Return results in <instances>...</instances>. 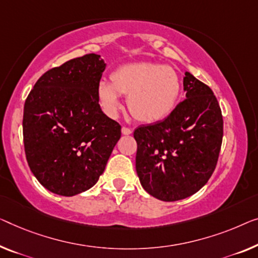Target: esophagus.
Segmentation results:
<instances>
[{
  "mask_svg": "<svg viewBox=\"0 0 258 258\" xmlns=\"http://www.w3.org/2000/svg\"><path fill=\"white\" fill-rule=\"evenodd\" d=\"M121 132H122V134H125V136H128V134L132 133V130H131L130 127H126V126H122Z\"/></svg>",
  "mask_w": 258,
  "mask_h": 258,
  "instance_id": "34e87169",
  "label": "esophagus"
}]
</instances>
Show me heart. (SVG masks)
<instances>
[{
	"mask_svg": "<svg viewBox=\"0 0 258 258\" xmlns=\"http://www.w3.org/2000/svg\"><path fill=\"white\" fill-rule=\"evenodd\" d=\"M179 94L177 73L154 62L122 64L111 74V82L102 80L97 86V98L105 114L117 116L120 95L127 96L131 114L142 122H155L169 116Z\"/></svg>",
	"mask_w": 258,
	"mask_h": 258,
	"instance_id": "heart-1",
	"label": "heart"
}]
</instances>
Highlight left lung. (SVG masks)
Masks as SVG:
<instances>
[{"label": "left lung", "mask_w": 258, "mask_h": 258, "mask_svg": "<svg viewBox=\"0 0 258 258\" xmlns=\"http://www.w3.org/2000/svg\"><path fill=\"white\" fill-rule=\"evenodd\" d=\"M186 98L167 118L134 131L136 168L144 189L160 201L190 197L217 167L224 119L212 89L190 73L183 80Z\"/></svg>", "instance_id": "8db88e82"}]
</instances>
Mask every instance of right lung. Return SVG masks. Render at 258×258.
Masks as SVG:
<instances>
[{"label":"right lung","instance_id":"right-lung-1","mask_svg":"<svg viewBox=\"0 0 258 258\" xmlns=\"http://www.w3.org/2000/svg\"><path fill=\"white\" fill-rule=\"evenodd\" d=\"M105 63L98 54L49 69L26 97L23 140L26 161L41 185L75 196L104 171L121 126L103 113L97 98Z\"/></svg>","mask_w":258,"mask_h":258}]
</instances>
